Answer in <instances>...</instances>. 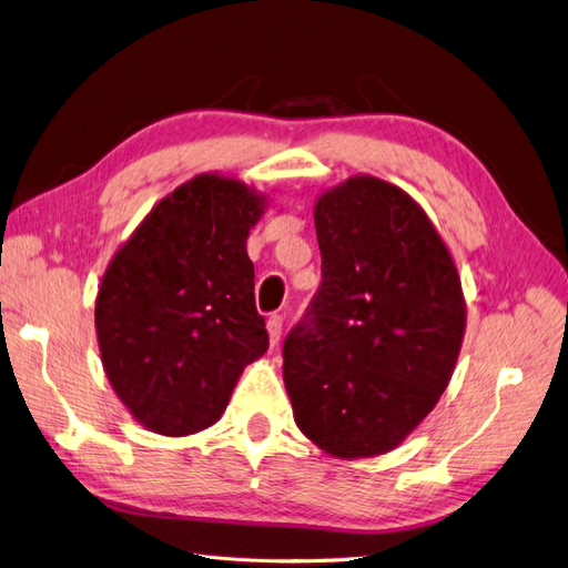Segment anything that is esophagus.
<instances>
[{
	"label": "esophagus",
	"mask_w": 568,
	"mask_h": 568,
	"mask_svg": "<svg viewBox=\"0 0 568 568\" xmlns=\"http://www.w3.org/2000/svg\"><path fill=\"white\" fill-rule=\"evenodd\" d=\"M282 324H284V317L282 315H272L267 320V334H270V346L277 348L280 341H282Z\"/></svg>",
	"instance_id": "34e87169"
}]
</instances>
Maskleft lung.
<instances>
[{
    "label": "left lung",
    "mask_w": 568,
    "mask_h": 568,
    "mask_svg": "<svg viewBox=\"0 0 568 568\" xmlns=\"http://www.w3.org/2000/svg\"><path fill=\"white\" fill-rule=\"evenodd\" d=\"M322 286L284 341L301 434L338 459L398 448L448 388L467 329L457 263L400 186L353 175L315 201Z\"/></svg>",
    "instance_id": "1"
}]
</instances>
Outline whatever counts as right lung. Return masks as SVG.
I'll use <instances>...</instances> for the list:
<instances>
[{
	"instance_id": "obj_1",
	"label": "right lung",
	"mask_w": 568,
	"mask_h": 568,
	"mask_svg": "<svg viewBox=\"0 0 568 568\" xmlns=\"http://www.w3.org/2000/svg\"><path fill=\"white\" fill-rule=\"evenodd\" d=\"M267 203L244 180L201 173L113 253L94 303L101 365L146 432L180 438L213 426L265 355L246 239Z\"/></svg>"
}]
</instances>
